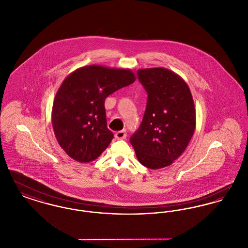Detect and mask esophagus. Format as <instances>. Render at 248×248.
<instances>
[{
  "label": "esophagus",
  "instance_id": "34e87169",
  "mask_svg": "<svg viewBox=\"0 0 248 248\" xmlns=\"http://www.w3.org/2000/svg\"><path fill=\"white\" fill-rule=\"evenodd\" d=\"M115 138L118 139V140H124L126 138V132L125 130H122V131H119L116 134H115Z\"/></svg>",
  "mask_w": 248,
  "mask_h": 248
}]
</instances>
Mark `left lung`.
Instances as JSON below:
<instances>
[{
	"label": "left lung",
	"instance_id": "8db88e82",
	"mask_svg": "<svg viewBox=\"0 0 248 248\" xmlns=\"http://www.w3.org/2000/svg\"><path fill=\"white\" fill-rule=\"evenodd\" d=\"M148 99L140 126L130 138L137 158L150 169L172 165L190 141L195 108L188 84L165 68L138 71Z\"/></svg>",
	"mask_w": 248,
	"mask_h": 248
}]
</instances>
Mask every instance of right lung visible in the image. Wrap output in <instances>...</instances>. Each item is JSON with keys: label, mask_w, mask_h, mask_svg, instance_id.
I'll return each mask as SVG.
<instances>
[{"label": "right lung", "mask_w": 248, "mask_h": 248, "mask_svg": "<svg viewBox=\"0 0 248 248\" xmlns=\"http://www.w3.org/2000/svg\"><path fill=\"white\" fill-rule=\"evenodd\" d=\"M130 70L90 65L71 72L60 85L52 108V124L60 147L73 160L89 163L113 139L107 127L105 99L134 83Z\"/></svg>", "instance_id": "add662e5"}]
</instances>
